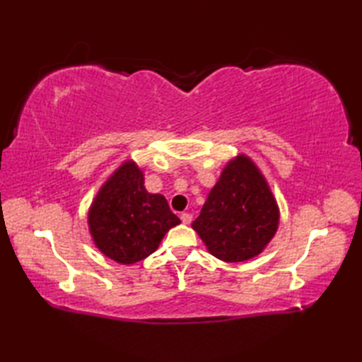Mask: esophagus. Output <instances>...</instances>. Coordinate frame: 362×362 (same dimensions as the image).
Masks as SVG:
<instances>
[{
    "mask_svg": "<svg viewBox=\"0 0 362 362\" xmlns=\"http://www.w3.org/2000/svg\"><path fill=\"white\" fill-rule=\"evenodd\" d=\"M180 219H182L183 224L188 226V224H191V221H193V214H191V213H182Z\"/></svg>",
    "mask_w": 362,
    "mask_h": 362,
    "instance_id": "esophagus-1",
    "label": "esophagus"
}]
</instances>
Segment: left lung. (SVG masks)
Segmentation results:
<instances>
[{"mask_svg": "<svg viewBox=\"0 0 362 362\" xmlns=\"http://www.w3.org/2000/svg\"><path fill=\"white\" fill-rule=\"evenodd\" d=\"M280 224V209L264 174L249 156L230 158L193 230L213 257L244 263L258 257Z\"/></svg>", "mask_w": 362, "mask_h": 362, "instance_id": "8db88e82", "label": "left lung"}]
</instances>
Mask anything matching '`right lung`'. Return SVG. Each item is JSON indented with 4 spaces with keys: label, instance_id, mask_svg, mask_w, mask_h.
<instances>
[{
    "label": "right lung",
    "instance_id": "obj_1",
    "mask_svg": "<svg viewBox=\"0 0 362 362\" xmlns=\"http://www.w3.org/2000/svg\"><path fill=\"white\" fill-rule=\"evenodd\" d=\"M95 247L115 263L130 266L158 249L165 235L180 224L163 194L144 187V173L127 158L107 177L87 214Z\"/></svg>",
    "mask_w": 362,
    "mask_h": 362
}]
</instances>
